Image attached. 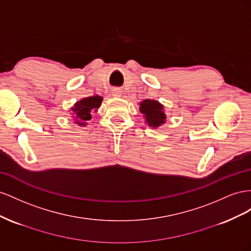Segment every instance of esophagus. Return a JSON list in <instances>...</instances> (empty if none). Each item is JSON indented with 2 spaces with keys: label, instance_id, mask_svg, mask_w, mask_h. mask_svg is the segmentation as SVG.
I'll list each match as a JSON object with an SVG mask.
<instances>
[{
  "label": "esophagus",
  "instance_id": "obj_1",
  "mask_svg": "<svg viewBox=\"0 0 251 251\" xmlns=\"http://www.w3.org/2000/svg\"><path fill=\"white\" fill-rule=\"evenodd\" d=\"M111 94H112V96H113V97L120 98V97H121V95H122V90H121V89H119V88H113V89L111 90Z\"/></svg>",
  "mask_w": 251,
  "mask_h": 251
}]
</instances>
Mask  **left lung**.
<instances>
[{
    "mask_svg": "<svg viewBox=\"0 0 251 251\" xmlns=\"http://www.w3.org/2000/svg\"><path fill=\"white\" fill-rule=\"evenodd\" d=\"M140 112L144 117L145 123L156 129L166 123V113L164 105L155 100H144L140 103Z\"/></svg>",
    "mask_w": 251,
    "mask_h": 251,
    "instance_id": "obj_1",
    "label": "left lung"
}]
</instances>
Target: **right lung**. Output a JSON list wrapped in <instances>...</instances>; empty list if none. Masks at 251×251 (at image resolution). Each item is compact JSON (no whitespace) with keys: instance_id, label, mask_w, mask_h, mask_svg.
<instances>
[{"instance_id":"right-lung-1","label":"right lung","mask_w":251,"mask_h":251,"mask_svg":"<svg viewBox=\"0 0 251 251\" xmlns=\"http://www.w3.org/2000/svg\"><path fill=\"white\" fill-rule=\"evenodd\" d=\"M103 101V98L100 96H92L84 98L75 103L71 107V118H74L75 124L78 126H86L87 122L91 119L92 112H97Z\"/></svg>"}]
</instances>
